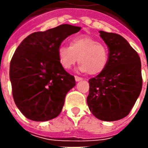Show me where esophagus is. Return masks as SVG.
I'll return each instance as SVG.
<instances>
[{
  "label": "esophagus",
  "mask_w": 148,
  "mask_h": 148,
  "mask_svg": "<svg viewBox=\"0 0 148 148\" xmlns=\"http://www.w3.org/2000/svg\"><path fill=\"white\" fill-rule=\"evenodd\" d=\"M75 80H76V82H80V81H82L83 78L76 76V77H75Z\"/></svg>",
  "instance_id": "1"
}]
</instances>
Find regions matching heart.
Masks as SVG:
<instances>
[{
  "label": "heart",
  "mask_w": 148,
  "mask_h": 148,
  "mask_svg": "<svg viewBox=\"0 0 148 148\" xmlns=\"http://www.w3.org/2000/svg\"><path fill=\"white\" fill-rule=\"evenodd\" d=\"M60 65L70 69L77 61L81 63L78 70L90 75H99L108 63L109 54L104 44L93 38L82 35L72 38L69 46L61 45L58 49Z\"/></svg>",
  "instance_id": "b5f03b06"
}]
</instances>
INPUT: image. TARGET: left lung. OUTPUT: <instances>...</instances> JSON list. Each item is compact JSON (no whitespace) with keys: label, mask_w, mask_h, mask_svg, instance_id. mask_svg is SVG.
<instances>
[{"label":"left lung","mask_w":148,"mask_h":148,"mask_svg":"<svg viewBox=\"0 0 148 148\" xmlns=\"http://www.w3.org/2000/svg\"><path fill=\"white\" fill-rule=\"evenodd\" d=\"M109 49L105 69L89 80L87 105L95 117L115 121L126 117L139 96L143 86L138 53L121 35L99 31Z\"/></svg>","instance_id":"1"}]
</instances>
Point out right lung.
<instances>
[{"label": "right lung", "instance_id": "right-lung-1", "mask_svg": "<svg viewBox=\"0 0 148 148\" xmlns=\"http://www.w3.org/2000/svg\"><path fill=\"white\" fill-rule=\"evenodd\" d=\"M81 27L61 25L26 37L10 61V80L14 103L25 116L43 122L59 115L75 77L60 65L58 49Z\"/></svg>", "mask_w": 148, "mask_h": 148}]
</instances>
